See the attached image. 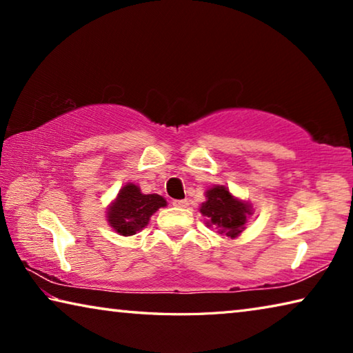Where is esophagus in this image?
<instances>
[{
    "label": "esophagus",
    "instance_id": "1",
    "mask_svg": "<svg viewBox=\"0 0 353 353\" xmlns=\"http://www.w3.org/2000/svg\"><path fill=\"white\" fill-rule=\"evenodd\" d=\"M188 204H190V201H188V199H176V201H172V205H174V207H179V208H185V207H188Z\"/></svg>",
    "mask_w": 353,
    "mask_h": 353
}]
</instances>
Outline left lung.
<instances>
[{
	"label": "left lung",
	"mask_w": 353,
	"mask_h": 353,
	"mask_svg": "<svg viewBox=\"0 0 353 353\" xmlns=\"http://www.w3.org/2000/svg\"><path fill=\"white\" fill-rule=\"evenodd\" d=\"M201 213L210 218L208 224L216 225L219 234L235 238L244 229L250 210L248 204L235 199L229 190L219 185L207 191V201L201 205Z\"/></svg>",
	"instance_id": "8db88e82"
}]
</instances>
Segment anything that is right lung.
Segmentation results:
<instances>
[{
    "label": "right lung",
    "instance_id": "add662e5",
    "mask_svg": "<svg viewBox=\"0 0 353 353\" xmlns=\"http://www.w3.org/2000/svg\"><path fill=\"white\" fill-rule=\"evenodd\" d=\"M165 205L166 201L162 196L143 194L137 185L128 183L119 190L117 201L107 213V219L118 234L129 236L141 230L152 213Z\"/></svg>",
    "mask_w": 353,
    "mask_h": 353
}]
</instances>
